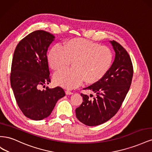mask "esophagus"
Listing matches in <instances>:
<instances>
[{
	"instance_id": "34e87169",
	"label": "esophagus",
	"mask_w": 152,
	"mask_h": 152,
	"mask_svg": "<svg viewBox=\"0 0 152 152\" xmlns=\"http://www.w3.org/2000/svg\"><path fill=\"white\" fill-rule=\"evenodd\" d=\"M65 93H66V95H71V94H73L72 92H71V91H68V90H67V91H65Z\"/></svg>"
}]
</instances>
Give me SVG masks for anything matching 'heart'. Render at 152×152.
I'll return each instance as SVG.
<instances>
[{
    "label": "heart",
    "instance_id": "b5f03b06",
    "mask_svg": "<svg viewBox=\"0 0 152 152\" xmlns=\"http://www.w3.org/2000/svg\"><path fill=\"white\" fill-rule=\"evenodd\" d=\"M50 66L54 70L70 65L72 69H63L55 73L54 82L72 89L79 86L85 80L87 83L98 82L111 66L113 54L108 48L81 38L69 40L63 46L56 45L48 56Z\"/></svg>",
    "mask_w": 152,
    "mask_h": 152
}]
</instances>
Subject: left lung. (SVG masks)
<instances>
[{
	"instance_id": "obj_1",
	"label": "left lung",
	"mask_w": 152,
	"mask_h": 152,
	"mask_svg": "<svg viewBox=\"0 0 152 152\" xmlns=\"http://www.w3.org/2000/svg\"><path fill=\"white\" fill-rule=\"evenodd\" d=\"M115 53L114 61L107 73L98 82L84 89L91 90L95 96L81 94L83 102L76 108V117L88 126H98L117 113L129 90L133 66L126 50L116 41H110Z\"/></svg>"
}]
</instances>
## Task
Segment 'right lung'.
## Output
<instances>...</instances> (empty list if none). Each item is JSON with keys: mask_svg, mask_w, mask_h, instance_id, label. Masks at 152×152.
Instances as JSON below:
<instances>
[{"mask_svg": "<svg viewBox=\"0 0 152 152\" xmlns=\"http://www.w3.org/2000/svg\"><path fill=\"white\" fill-rule=\"evenodd\" d=\"M55 37L36 30L18 43L12 61L11 86L18 107L25 115L40 121L51 113L65 93L60 87L40 90L50 82L47 52Z\"/></svg>", "mask_w": 152, "mask_h": 152, "instance_id": "add662e5", "label": "right lung"}]
</instances>
